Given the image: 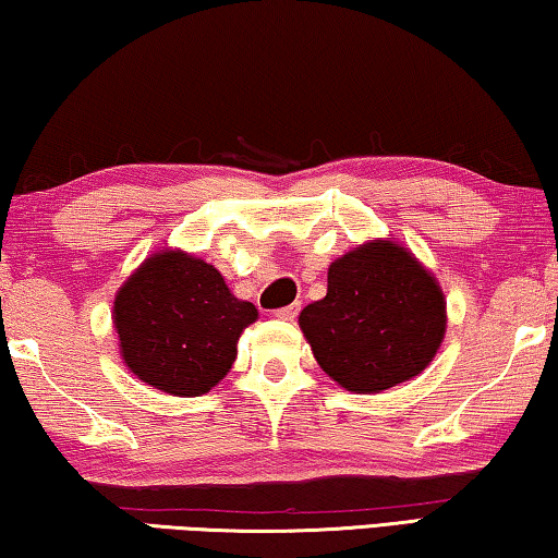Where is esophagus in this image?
Here are the masks:
<instances>
[{"instance_id":"34e87169","label":"esophagus","mask_w":558,"mask_h":558,"mask_svg":"<svg viewBox=\"0 0 558 558\" xmlns=\"http://www.w3.org/2000/svg\"><path fill=\"white\" fill-rule=\"evenodd\" d=\"M298 311H301V303H293V305H286V307H278L276 313V318L278 320H295V315H298Z\"/></svg>"}]
</instances>
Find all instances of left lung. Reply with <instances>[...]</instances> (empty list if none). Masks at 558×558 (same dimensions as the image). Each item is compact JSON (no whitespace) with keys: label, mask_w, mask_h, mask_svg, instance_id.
Listing matches in <instances>:
<instances>
[{"label":"left lung","mask_w":558,"mask_h":558,"mask_svg":"<svg viewBox=\"0 0 558 558\" xmlns=\"http://www.w3.org/2000/svg\"><path fill=\"white\" fill-rule=\"evenodd\" d=\"M315 361L351 393L403 384L434 361L444 293L403 247L376 240L330 265L328 293L301 313Z\"/></svg>","instance_id":"1"}]
</instances>
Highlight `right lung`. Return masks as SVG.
<instances>
[{
    "instance_id": "1",
    "label": "right lung",
    "mask_w": 558,
    "mask_h": 558,
    "mask_svg": "<svg viewBox=\"0 0 558 558\" xmlns=\"http://www.w3.org/2000/svg\"><path fill=\"white\" fill-rule=\"evenodd\" d=\"M255 318V305L238 301L213 265L185 253L149 257L114 298L124 363L172 396H199L218 384Z\"/></svg>"
}]
</instances>
